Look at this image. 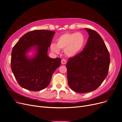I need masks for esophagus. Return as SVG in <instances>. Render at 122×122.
I'll list each match as a JSON object with an SVG mask.
<instances>
[{"label":"esophagus","mask_w":122,"mask_h":122,"mask_svg":"<svg viewBox=\"0 0 122 122\" xmlns=\"http://www.w3.org/2000/svg\"><path fill=\"white\" fill-rule=\"evenodd\" d=\"M66 62H67V61H66L65 59H63L61 60V63H62V64L63 65L65 64L66 63Z\"/></svg>","instance_id":"obj_1"}]
</instances>
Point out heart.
<instances>
[{"label":"heart","instance_id":"b5f03b06","mask_svg":"<svg viewBox=\"0 0 122 122\" xmlns=\"http://www.w3.org/2000/svg\"><path fill=\"white\" fill-rule=\"evenodd\" d=\"M57 43L50 44L51 51L55 54H59L61 49L64 50L66 55L74 57L80 52L85 44V39L80 32L65 33L60 35L56 39Z\"/></svg>","mask_w":122,"mask_h":122}]
</instances>
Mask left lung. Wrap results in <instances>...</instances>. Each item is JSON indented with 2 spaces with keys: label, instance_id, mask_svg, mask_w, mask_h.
Listing matches in <instances>:
<instances>
[{
  "label": "left lung",
  "instance_id": "1",
  "mask_svg": "<svg viewBox=\"0 0 122 122\" xmlns=\"http://www.w3.org/2000/svg\"><path fill=\"white\" fill-rule=\"evenodd\" d=\"M89 34L83 50L67 63L69 86L77 93L94 91L107 77L110 63L109 53L101 36L85 28Z\"/></svg>",
  "mask_w": 122,
  "mask_h": 122
}]
</instances>
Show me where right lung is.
I'll return each mask as SVG.
<instances>
[{
    "label": "right lung",
    "mask_w": 122,
    "mask_h": 122,
    "mask_svg": "<svg viewBox=\"0 0 122 122\" xmlns=\"http://www.w3.org/2000/svg\"><path fill=\"white\" fill-rule=\"evenodd\" d=\"M55 33L47 30L32 31L22 36L13 47L11 68L21 87L39 91L49 85L61 61L60 58H51L47 54Z\"/></svg>",
    "instance_id": "1"
}]
</instances>
